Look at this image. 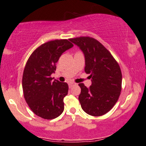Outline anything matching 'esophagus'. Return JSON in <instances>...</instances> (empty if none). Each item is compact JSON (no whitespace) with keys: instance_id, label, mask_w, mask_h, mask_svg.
Returning <instances> with one entry per match:
<instances>
[{"instance_id":"1","label":"esophagus","mask_w":146,"mask_h":146,"mask_svg":"<svg viewBox=\"0 0 146 146\" xmlns=\"http://www.w3.org/2000/svg\"><path fill=\"white\" fill-rule=\"evenodd\" d=\"M73 85H75V83H73V82H70L69 84H68V86H69V88H71V87L73 86Z\"/></svg>"}]
</instances>
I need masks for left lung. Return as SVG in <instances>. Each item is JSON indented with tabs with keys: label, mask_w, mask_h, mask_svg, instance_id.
<instances>
[{
	"label": "left lung",
	"mask_w": 146,
	"mask_h": 146,
	"mask_svg": "<svg viewBox=\"0 0 146 146\" xmlns=\"http://www.w3.org/2000/svg\"><path fill=\"white\" fill-rule=\"evenodd\" d=\"M69 40L83 51L84 71L92 78V85L88 88L83 83L79 84L82 108L92 116L105 115L113 108L121 93L122 75L119 65L110 51L95 38L83 36Z\"/></svg>",
	"instance_id": "1"
}]
</instances>
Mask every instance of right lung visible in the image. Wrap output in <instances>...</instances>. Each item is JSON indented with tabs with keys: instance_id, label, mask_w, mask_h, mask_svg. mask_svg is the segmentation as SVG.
Here are the masks:
<instances>
[{
	"instance_id": "right-lung-1",
	"label": "right lung",
	"mask_w": 146,
	"mask_h": 146,
	"mask_svg": "<svg viewBox=\"0 0 146 146\" xmlns=\"http://www.w3.org/2000/svg\"><path fill=\"white\" fill-rule=\"evenodd\" d=\"M72 46L66 39L48 41L34 50L25 65L22 81L25 100L30 109L44 119L56 118L64 110L68 86L52 81L51 75L61 55Z\"/></svg>"
}]
</instances>
